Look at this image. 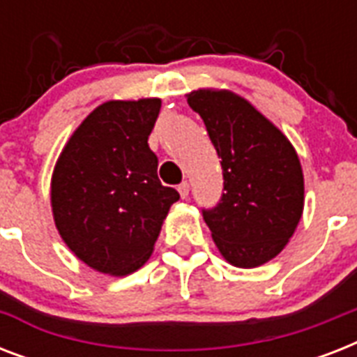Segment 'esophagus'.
<instances>
[{"mask_svg":"<svg viewBox=\"0 0 357 357\" xmlns=\"http://www.w3.org/2000/svg\"><path fill=\"white\" fill-rule=\"evenodd\" d=\"M178 192H179V196H181V198H187V196H189V183H187V181H183V183L181 185H178Z\"/></svg>","mask_w":357,"mask_h":357,"instance_id":"esophagus-1","label":"esophagus"}]
</instances>
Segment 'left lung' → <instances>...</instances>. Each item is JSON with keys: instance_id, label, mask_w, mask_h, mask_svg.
Listing matches in <instances>:
<instances>
[{"instance_id": "1", "label": "left lung", "mask_w": 357, "mask_h": 357, "mask_svg": "<svg viewBox=\"0 0 357 357\" xmlns=\"http://www.w3.org/2000/svg\"><path fill=\"white\" fill-rule=\"evenodd\" d=\"M222 159V200L204 211L229 265L255 268L274 259L304 213V174L291 140L257 109L226 89L187 94Z\"/></svg>"}]
</instances>
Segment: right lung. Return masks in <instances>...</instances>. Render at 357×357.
<instances>
[{
    "mask_svg": "<svg viewBox=\"0 0 357 357\" xmlns=\"http://www.w3.org/2000/svg\"><path fill=\"white\" fill-rule=\"evenodd\" d=\"M161 100H109L77 126L52 174L57 231L77 259L128 276L150 259L178 190L157 178L148 137Z\"/></svg>",
    "mask_w": 357,
    "mask_h": 357,
    "instance_id": "1",
    "label": "right lung"
}]
</instances>
